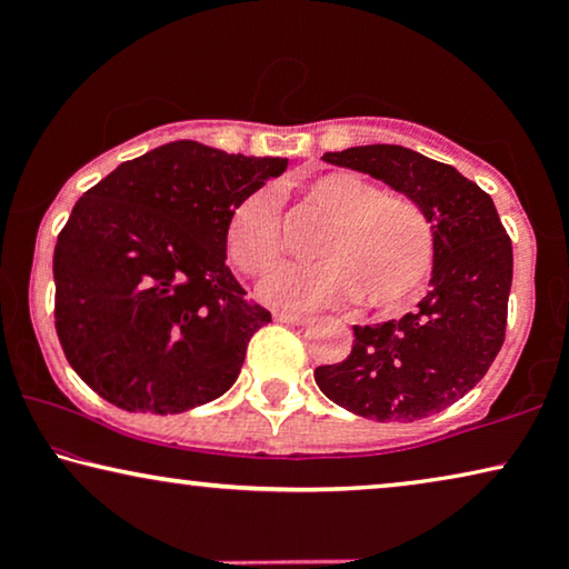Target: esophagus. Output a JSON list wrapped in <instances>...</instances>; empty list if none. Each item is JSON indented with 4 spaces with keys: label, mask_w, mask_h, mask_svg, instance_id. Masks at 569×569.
<instances>
[{
    "label": "esophagus",
    "mask_w": 569,
    "mask_h": 569,
    "mask_svg": "<svg viewBox=\"0 0 569 569\" xmlns=\"http://www.w3.org/2000/svg\"><path fill=\"white\" fill-rule=\"evenodd\" d=\"M274 321L287 323V326H308L310 318H306V316H290V313H274Z\"/></svg>",
    "instance_id": "obj_1"
}]
</instances>
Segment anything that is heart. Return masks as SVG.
Here are the masks:
<instances>
[{"label": "heart", "instance_id": "heart-1", "mask_svg": "<svg viewBox=\"0 0 569 569\" xmlns=\"http://www.w3.org/2000/svg\"><path fill=\"white\" fill-rule=\"evenodd\" d=\"M302 199L329 217L316 243V263H287L261 284V300L292 313L341 308L362 298L368 308H399L417 298L435 261V232L425 209L376 183L326 170L302 183ZM224 248L248 277H261L282 256L277 197L259 189L232 209Z\"/></svg>", "mask_w": 569, "mask_h": 569}]
</instances>
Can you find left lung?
Masks as SVG:
<instances>
[{
    "label": "left lung",
    "instance_id": "left-lung-1",
    "mask_svg": "<svg viewBox=\"0 0 569 569\" xmlns=\"http://www.w3.org/2000/svg\"><path fill=\"white\" fill-rule=\"evenodd\" d=\"M417 201L435 232L430 292L399 321L355 326L345 362L316 368L333 403L378 422H415L463 399L495 362L508 326L512 243L495 201L453 166L399 144L326 152Z\"/></svg>",
    "mask_w": 569,
    "mask_h": 569
}]
</instances>
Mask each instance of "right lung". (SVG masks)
<instances>
[{
	"mask_svg": "<svg viewBox=\"0 0 569 569\" xmlns=\"http://www.w3.org/2000/svg\"><path fill=\"white\" fill-rule=\"evenodd\" d=\"M284 168L181 139L82 193L53 248V323L92 391L127 411L178 415L236 383L271 313L224 267V230Z\"/></svg>",
	"mask_w": 569,
	"mask_h": 569,
	"instance_id": "obj_1",
	"label": "right lung"
}]
</instances>
